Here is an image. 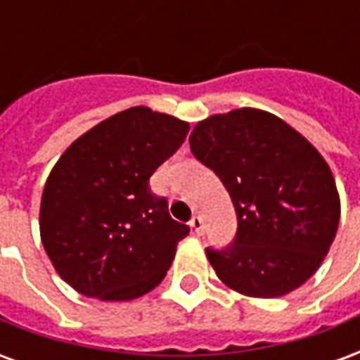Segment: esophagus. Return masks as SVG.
Returning a JSON list of instances; mask_svg holds the SVG:
<instances>
[{"instance_id":"obj_1","label":"esophagus","mask_w":360,"mask_h":360,"mask_svg":"<svg viewBox=\"0 0 360 360\" xmlns=\"http://www.w3.org/2000/svg\"><path fill=\"white\" fill-rule=\"evenodd\" d=\"M188 226L193 227V231H195V233H198V235L202 233L204 224H202V218H200V216H195V218L188 221Z\"/></svg>"}]
</instances>
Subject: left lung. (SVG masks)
I'll return each mask as SVG.
<instances>
[{"instance_id":"8db88e82","label":"left lung","mask_w":360,"mask_h":360,"mask_svg":"<svg viewBox=\"0 0 360 360\" xmlns=\"http://www.w3.org/2000/svg\"><path fill=\"white\" fill-rule=\"evenodd\" d=\"M188 142L237 212L235 241L206 249L218 278L258 299L283 297L312 278L335 239L341 210L322 154L283 119L257 108L198 121Z\"/></svg>"}]
</instances>
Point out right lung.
<instances>
[{
  "mask_svg": "<svg viewBox=\"0 0 360 360\" xmlns=\"http://www.w3.org/2000/svg\"><path fill=\"white\" fill-rule=\"evenodd\" d=\"M187 133V121L136 105L103 119L61 154L44 187L40 237L75 291L131 301L165 278L188 226L172 219L148 179Z\"/></svg>",
  "mask_w": 360,
  "mask_h": 360,
  "instance_id": "obj_1",
  "label": "right lung"
}]
</instances>
